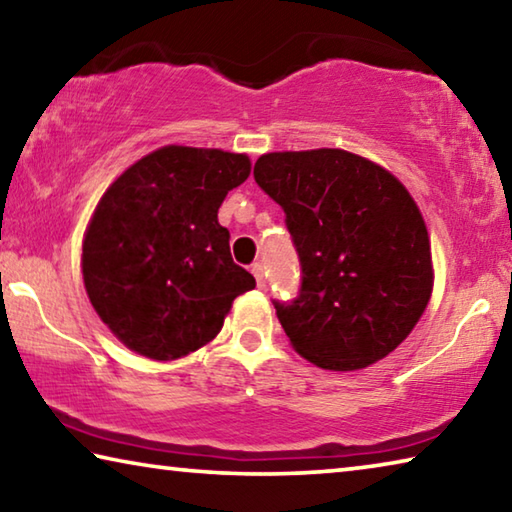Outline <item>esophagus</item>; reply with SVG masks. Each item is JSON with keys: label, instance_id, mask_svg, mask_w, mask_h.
Returning a JSON list of instances; mask_svg holds the SVG:
<instances>
[{"label": "esophagus", "instance_id": "obj_1", "mask_svg": "<svg viewBox=\"0 0 512 512\" xmlns=\"http://www.w3.org/2000/svg\"><path fill=\"white\" fill-rule=\"evenodd\" d=\"M250 273L255 275V280H257V287H259V289H264V287H266V280H264V266L259 264V262H255L253 266H250Z\"/></svg>", "mask_w": 512, "mask_h": 512}]
</instances>
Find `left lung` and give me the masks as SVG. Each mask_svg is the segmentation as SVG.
<instances>
[{
  "instance_id": "obj_1",
  "label": "left lung",
  "mask_w": 512,
  "mask_h": 512,
  "mask_svg": "<svg viewBox=\"0 0 512 512\" xmlns=\"http://www.w3.org/2000/svg\"><path fill=\"white\" fill-rule=\"evenodd\" d=\"M255 183L284 210L300 259L293 300H273L298 354L359 370L400 345L427 309L431 246L393 173L341 149L266 153Z\"/></svg>"
}]
</instances>
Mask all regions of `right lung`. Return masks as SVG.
Returning <instances> with one entry per match:
<instances>
[{
  "mask_svg": "<svg viewBox=\"0 0 512 512\" xmlns=\"http://www.w3.org/2000/svg\"><path fill=\"white\" fill-rule=\"evenodd\" d=\"M250 173L244 153L162 146L101 196L83 239V282L117 339L155 361L221 332L255 277L232 262L219 207Z\"/></svg>",
  "mask_w": 512,
  "mask_h": 512,
  "instance_id": "add662e5",
  "label": "right lung"
}]
</instances>
